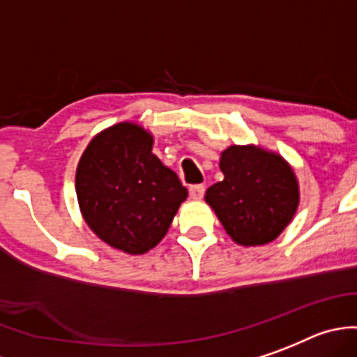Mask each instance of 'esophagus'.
<instances>
[{"label": "esophagus", "mask_w": 357, "mask_h": 357, "mask_svg": "<svg viewBox=\"0 0 357 357\" xmlns=\"http://www.w3.org/2000/svg\"><path fill=\"white\" fill-rule=\"evenodd\" d=\"M188 194H190L192 199H201L204 195V185H192L188 188Z\"/></svg>", "instance_id": "obj_1"}]
</instances>
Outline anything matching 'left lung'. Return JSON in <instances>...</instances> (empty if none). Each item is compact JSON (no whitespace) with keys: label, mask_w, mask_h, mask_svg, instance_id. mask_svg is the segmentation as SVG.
Instances as JSON below:
<instances>
[{"label":"left lung","mask_w":357,"mask_h":357,"mask_svg":"<svg viewBox=\"0 0 357 357\" xmlns=\"http://www.w3.org/2000/svg\"><path fill=\"white\" fill-rule=\"evenodd\" d=\"M224 179L206 190V202L231 238L263 245L288 226L298 204L294 171L278 155L255 146H231L220 156Z\"/></svg>","instance_id":"obj_1"}]
</instances>
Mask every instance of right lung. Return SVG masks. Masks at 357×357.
Listing matches in <instances>:
<instances>
[{"mask_svg": "<svg viewBox=\"0 0 357 357\" xmlns=\"http://www.w3.org/2000/svg\"><path fill=\"white\" fill-rule=\"evenodd\" d=\"M151 149L146 130L115 124L89 144L76 171L85 222L102 242L128 255L153 249L188 195L176 172Z\"/></svg>", "mask_w": 357, "mask_h": 357, "instance_id": "right-lung-1", "label": "right lung"}]
</instances>
